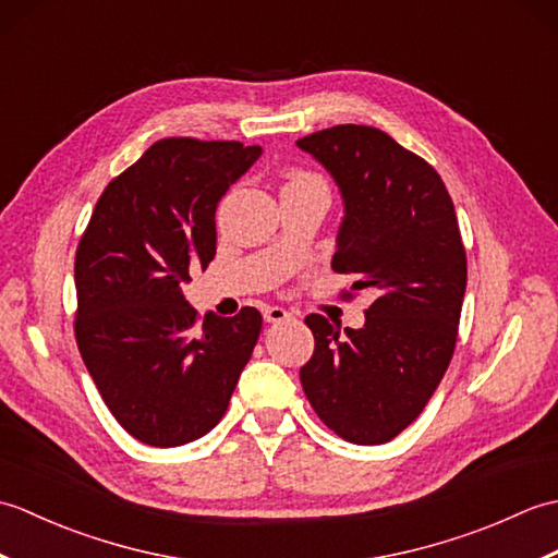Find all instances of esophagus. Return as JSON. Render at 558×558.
<instances>
[{
    "mask_svg": "<svg viewBox=\"0 0 558 558\" xmlns=\"http://www.w3.org/2000/svg\"><path fill=\"white\" fill-rule=\"evenodd\" d=\"M264 318L268 324H280V322H288V318H292V314L288 310H282V306H266Z\"/></svg>",
    "mask_w": 558,
    "mask_h": 558,
    "instance_id": "obj_1",
    "label": "esophagus"
}]
</instances>
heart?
Here are the masks:
<instances>
[{"mask_svg": "<svg viewBox=\"0 0 558 558\" xmlns=\"http://www.w3.org/2000/svg\"><path fill=\"white\" fill-rule=\"evenodd\" d=\"M304 182H322V180H318V177L316 174H310V172H292L290 177H288V184H304ZM286 184V186H288Z\"/></svg>", "mask_w": 558, "mask_h": 558, "instance_id": "obj_1", "label": "heart"}]
</instances>
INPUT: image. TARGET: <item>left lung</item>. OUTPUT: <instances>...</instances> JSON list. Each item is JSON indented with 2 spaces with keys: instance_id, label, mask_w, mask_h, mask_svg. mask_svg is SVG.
Segmentation results:
<instances>
[{
  "instance_id": "1",
  "label": "left lung",
  "mask_w": 558,
  "mask_h": 558,
  "mask_svg": "<svg viewBox=\"0 0 558 558\" xmlns=\"http://www.w3.org/2000/svg\"><path fill=\"white\" fill-rule=\"evenodd\" d=\"M298 146L345 201L333 270L354 276L352 292L374 294L357 330L304 318L314 354L300 381L330 432L386 444L420 417L456 350L468 258L453 201L432 165L381 129L338 124Z\"/></svg>"
}]
</instances>
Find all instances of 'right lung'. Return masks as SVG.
<instances>
[{
	"label": "right lung",
	"instance_id": "1",
	"mask_svg": "<svg viewBox=\"0 0 558 558\" xmlns=\"http://www.w3.org/2000/svg\"><path fill=\"white\" fill-rule=\"evenodd\" d=\"M260 146L162 138L105 186L74 260V333L114 420L156 448L196 441L230 405L260 314H206L182 286L216 256V208Z\"/></svg>",
	"mask_w": 558,
	"mask_h": 558
}]
</instances>
